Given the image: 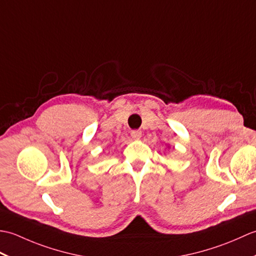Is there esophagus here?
<instances>
[{"label":"esophagus","instance_id":"1","mask_svg":"<svg viewBox=\"0 0 256 256\" xmlns=\"http://www.w3.org/2000/svg\"><path fill=\"white\" fill-rule=\"evenodd\" d=\"M131 135L134 140H140V138H142V132L138 131V130H135V131H132Z\"/></svg>","mask_w":256,"mask_h":256}]
</instances>
